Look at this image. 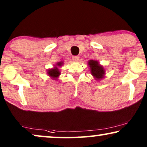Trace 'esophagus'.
I'll list each match as a JSON object with an SVG mask.
<instances>
[{"mask_svg":"<svg viewBox=\"0 0 147 147\" xmlns=\"http://www.w3.org/2000/svg\"><path fill=\"white\" fill-rule=\"evenodd\" d=\"M79 57L78 56H73V57H72V59L74 61H78V60H79Z\"/></svg>","mask_w":147,"mask_h":147,"instance_id":"obj_1","label":"esophagus"}]
</instances>
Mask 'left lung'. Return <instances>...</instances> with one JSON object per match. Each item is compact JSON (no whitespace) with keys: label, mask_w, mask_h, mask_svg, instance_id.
Wrapping results in <instances>:
<instances>
[{"label":"left lung","mask_w":147,"mask_h":147,"mask_svg":"<svg viewBox=\"0 0 147 147\" xmlns=\"http://www.w3.org/2000/svg\"><path fill=\"white\" fill-rule=\"evenodd\" d=\"M88 66L90 69V73L94 79L97 81H100L105 76V69L99 62L96 60H90L88 62Z\"/></svg>","instance_id":"left-lung-1"}]
</instances>
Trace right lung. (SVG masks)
I'll return each mask as SVG.
<instances>
[{
	"instance_id": "1",
	"label": "right lung",
	"mask_w": 147,
	"mask_h": 147,
	"mask_svg": "<svg viewBox=\"0 0 147 147\" xmlns=\"http://www.w3.org/2000/svg\"><path fill=\"white\" fill-rule=\"evenodd\" d=\"M63 65V61L57 62V63L55 64V65H54V67L53 68H51V69H49L47 70V75L49 76L51 79H53L54 80H57L58 78L59 77V76L61 75V71H60L59 68L61 67Z\"/></svg>"
}]
</instances>
